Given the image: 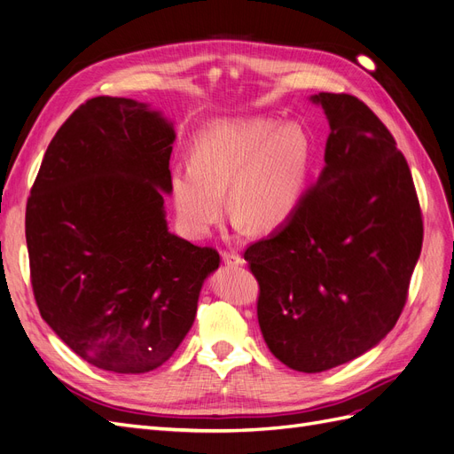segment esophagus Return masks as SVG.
Returning <instances> with one entry per match:
<instances>
[{
  "label": "esophagus",
  "instance_id": "esophagus-1",
  "mask_svg": "<svg viewBox=\"0 0 454 454\" xmlns=\"http://www.w3.org/2000/svg\"><path fill=\"white\" fill-rule=\"evenodd\" d=\"M222 261L225 267H242L244 265V259L239 254H231V252H223L222 254Z\"/></svg>",
  "mask_w": 454,
  "mask_h": 454
}]
</instances>
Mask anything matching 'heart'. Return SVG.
I'll list each match as a JSON object with an SVG mask.
<instances>
[{"label":"heart","mask_w":454,"mask_h":454,"mask_svg":"<svg viewBox=\"0 0 454 454\" xmlns=\"http://www.w3.org/2000/svg\"><path fill=\"white\" fill-rule=\"evenodd\" d=\"M310 142L297 122L225 119L200 134L193 164L172 168L177 217L202 239L225 212V191L235 217L267 232L290 222L303 200L310 172Z\"/></svg>","instance_id":"obj_1"}]
</instances>
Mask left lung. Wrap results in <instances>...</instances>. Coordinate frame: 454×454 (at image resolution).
<instances>
[{
  "label": "left lung",
  "instance_id": "obj_1",
  "mask_svg": "<svg viewBox=\"0 0 454 454\" xmlns=\"http://www.w3.org/2000/svg\"><path fill=\"white\" fill-rule=\"evenodd\" d=\"M329 136L318 182L244 259L269 350L322 373L375 348L400 318L422 248L413 177L388 129L350 94L318 92Z\"/></svg>",
  "mask_w": 454,
  "mask_h": 454
}]
</instances>
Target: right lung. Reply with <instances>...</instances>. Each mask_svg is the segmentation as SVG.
Returning <instances> with one entry per match:
<instances>
[{
	"mask_svg": "<svg viewBox=\"0 0 454 454\" xmlns=\"http://www.w3.org/2000/svg\"><path fill=\"white\" fill-rule=\"evenodd\" d=\"M174 122L151 104L98 96L47 147L26 206L41 318L85 362L147 373L195 322L219 254L168 231Z\"/></svg>",
	"mask_w": 454,
	"mask_h": 454,
	"instance_id": "add662e5",
	"label": "right lung"
}]
</instances>
